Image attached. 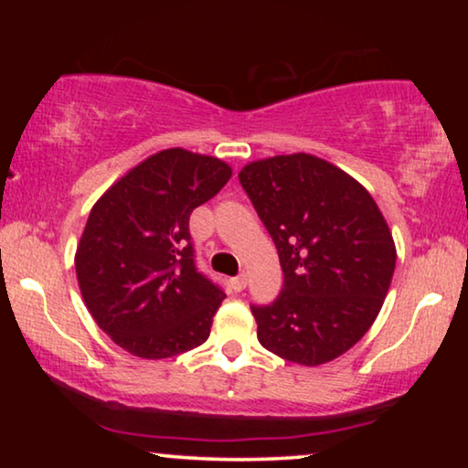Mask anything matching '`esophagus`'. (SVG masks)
Instances as JSON below:
<instances>
[{
	"label": "esophagus",
	"mask_w": 468,
	"mask_h": 468,
	"mask_svg": "<svg viewBox=\"0 0 468 468\" xmlns=\"http://www.w3.org/2000/svg\"><path fill=\"white\" fill-rule=\"evenodd\" d=\"M229 287H232L234 292H242L247 287V274H239V277L229 279Z\"/></svg>",
	"instance_id": "esophagus-1"
}]
</instances>
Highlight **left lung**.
<instances>
[{"mask_svg":"<svg viewBox=\"0 0 468 468\" xmlns=\"http://www.w3.org/2000/svg\"><path fill=\"white\" fill-rule=\"evenodd\" d=\"M239 178L283 268L277 300L251 306L261 347L303 367L343 356L373 325L392 283L386 217L354 176L309 153L258 159Z\"/></svg>","mask_w":468,"mask_h":468,"instance_id":"obj_1","label":"left lung"}]
</instances>
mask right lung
<instances>
[{
	"instance_id": "obj_1",
	"label": "right lung",
	"mask_w": 468,
	"mask_h": 468,
	"mask_svg": "<svg viewBox=\"0 0 468 468\" xmlns=\"http://www.w3.org/2000/svg\"><path fill=\"white\" fill-rule=\"evenodd\" d=\"M232 176L221 159L165 149L93 204L76 247V279L95 324L132 356L164 360L207 341L221 287L196 271L191 210Z\"/></svg>"
}]
</instances>
